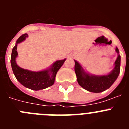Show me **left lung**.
<instances>
[{
	"label": "left lung",
	"mask_w": 129,
	"mask_h": 129,
	"mask_svg": "<svg viewBox=\"0 0 129 129\" xmlns=\"http://www.w3.org/2000/svg\"><path fill=\"white\" fill-rule=\"evenodd\" d=\"M116 52L118 53V56L115 61L114 68L108 75L94 76L89 74L83 70L80 64L75 61L74 70L79 85L84 89L94 93H100L109 88L118 78L120 72L121 57L117 47Z\"/></svg>",
	"instance_id": "left-lung-1"
}]
</instances>
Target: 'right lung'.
I'll list each match as a JSON object with an SVG mask.
<instances>
[{"mask_svg":"<svg viewBox=\"0 0 129 129\" xmlns=\"http://www.w3.org/2000/svg\"><path fill=\"white\" fill-rule=\"evenodd\" d=\"M28 37L27 34L22 35L16 42L15 46L12 50L11 55V64L12 70L18 81L25 87L34 90H43L53 85L57 72L60 69L66 59L59 60L54 62L52 67L47 70L40 72H33L20 68L16 63V57L18 53L17 46Z\"/></svg>","mask_w":129,"mask_h":129,"instance_id":"1","label":"right lung"}]
</instances>
